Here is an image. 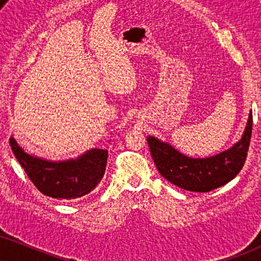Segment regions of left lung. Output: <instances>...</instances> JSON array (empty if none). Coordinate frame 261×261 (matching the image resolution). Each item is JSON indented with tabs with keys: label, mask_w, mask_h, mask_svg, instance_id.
<instances>
[{
	"label": "left lung",
	"mask_w": 261,
	"mask_h": 261,
	"mask_svg": "<svg viewBox=\"0 0 261 261\" xmlns=\"http://www.w3.org/2000/svg\"><path fill=\"white\" fill-rule=\"evenodd\" d=\"M252 125L253 116L250 114L242 139L230 150L208 159L186 157L169 144L153 137L147 138V144L163 178L188 191L209 192L229 182L241 172L248 155Z\"/></svg>",
	"instance_id": "8db88e82"
}]
</instances>
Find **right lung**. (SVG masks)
I'll use <instances>...</instances> for the list:
<instances>
[{
    "mask_svg": "<svg viewBox=\"0 0 261 261\" xmlns=\"http://www.w3.org/2000/svg\"><path fill=\"white\" fill-rule=\"evenodd\" d=\"M15 159L32 184L48 197L73 199L94 190L105 174L108 151L92 149L76 160L49 162L25 152L14 138L9 139Z\"/></svg>",
    "mask_w": 261,
    "mask_h": 261,
    "instance_id": "1",
    "label": "right lung"
}]
</instances>
